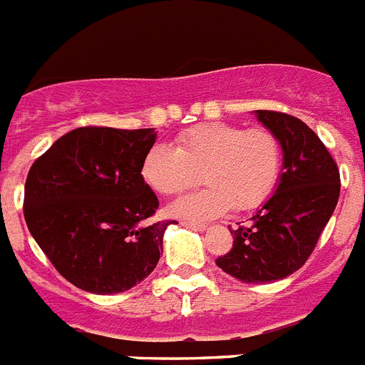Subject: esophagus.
<instances>
[{
  "label": "esophagus",
  "mask_w": 365,
  "mask_h": 365,
  "mask_svg": "<svg viewBox=\"0 0 365 365\" xmlns=\"http://www.w3.org/2000/svg\"><path fill=\"white\" fill-rule=\"evenodd\" d=\"M182 227H186V229H192V230H199V232L207 229L203 223H192V221H182Z\"/></svg>",
  "instance_id": "obj_1"
}]
</instances>
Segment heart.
I'll list each match as a JSON object with an SVG mask.
<instances>
[{
  "mask_svg": "<svg viewBox=\"0 0 365 365\" xmlns=\"http://www.w3.org/2000/svg\"><path fill=\"white\" fill-rule=\"evenodd\" d=\"M282 166L280 142L272 130L229 123H203L177 136L175 148L153 144L142 160V177L157 194L173 195L199 182L210 188L177 199L175 217L205 221L230 207L244 212L266 203Z\"/></svg>",
  "mask_w": 365,
  "mask_h": 365,
  "instance_id": "heart-1",
  "label": "heart"
}]
</instances>
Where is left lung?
Returning a JSON list of instances; mask_svg holds the SVG:
<instances>
[{"instance_id": "8db88e82", "label": "left lung", "mask_w": 365, "mask_h": 365, "mask_svg": "<svg viewBox=\"0 0 365 365\" xmlns=\"http://www.w3.org/2000/svg\"><path fill=\"white\" fill-rule=\"evenodd\" d=\"M255 116L279 138L282 173L251 225L230 230L235 244L216 264L242 282L264 284L295 273L312 255L338 205L339 171L304 121L273 110Z\"/></svg>"}]
</instances>
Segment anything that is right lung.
Wrapping results in <instances>:
<instances>
[{"label":"right lung","mask_w":365,"mask_h":365,"mask_svg":"<svg viewBox=\"0 0 365 365\" xmlns=\"http://www.w3.org/2000/svg\"><path fill=\"white\" fill-rule=\"evenodd\" d=\"M155 129L79 127L31 166L24 216L66 280L90 294H121L157 267L164 230L158 199L142 177Z\"/></svg>","instance_id":"add662e5"}]
</instances>
